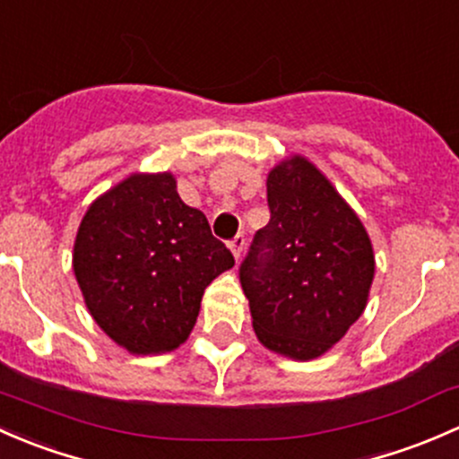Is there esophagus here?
<instances>
[{
	"label": "esophagus",
	"mask_w": 459,
	"mask_h": 459,
	"mask_svg": "<svg viewBox=\"0 0 459 459\" xmlns=\"http://www.w3.org/2000/svg\"><path fill=\"white\" fill-rule=\"evenodd\" d=\"M243 247H245V236L238 234L234 240H230V249H231V254H234L236 261H238L240 254H243Z\"/></svg>",
	"instance_id": "obj_1"
}]
</instances>
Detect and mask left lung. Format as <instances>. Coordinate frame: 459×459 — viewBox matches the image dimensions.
Instances as JSON below:
<instances>
[{
	"instance_id": "1",
	"label": "left lung",
	"mask_w": 459,
	"mask_h": 459,
	"mask_svg": "<svg viewBox=\"0 0 459 459\" xmlns=\"http://www.w3.org/2000/svg\"><path fill=\"white\" fill-rule=\"evenodd\" d=\"M272 219L240 264L252 327L263 347L314 360L365 311L376 256L365 225L327 177L302 154L267 174Z\"/></svg>"
}]
</instances>
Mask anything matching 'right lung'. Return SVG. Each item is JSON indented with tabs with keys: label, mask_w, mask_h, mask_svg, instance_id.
I'll use <instances>...</instances> for the list:
<instances>
[{
	"label": "right lung",
	"mask_w": 459,
	"mask_h": 459,
	"mask_svg": "<svg viewBox=\"0 0 459 459\" xmlns=\"http://www.w3.org/2000/svg\"><path fill=\"white\" fill-rule=\"evenodd\" d=\"M231 267V252L181 201L172 172H134L94 198L73 249L90 316L134 356L181 347L205 287Z\"/></svg>",
	"instance_id": "add662e5"
}]
</instances>
